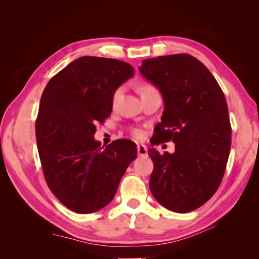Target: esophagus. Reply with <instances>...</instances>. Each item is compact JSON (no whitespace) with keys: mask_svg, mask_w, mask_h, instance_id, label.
Here are the masks:
<instances>
[{"mask_svg":"<svg viewBox=\"0 0 259 259\" xmlns=\"http://www.w3.org/2000/svg\"><path fill=\"white\" fill-rule=\"evenodd\" d=\"M137 151L139 156H146L148 154V149L145 145H138L137 146Z\"/></svg>","mask_w":259,"mask_h":259,"instance_id":"obj_1","label":"esophagus"}]
</instances>
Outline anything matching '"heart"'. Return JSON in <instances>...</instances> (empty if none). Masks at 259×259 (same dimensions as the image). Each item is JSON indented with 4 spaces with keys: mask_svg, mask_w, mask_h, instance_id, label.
I'll return each mask as SVG.
<instances>
[{
    "mask_svg": "<svg viewBox=\"0 0 259 259\" xmlns=\"http://www.w3.org/2000/svg\"><path fill=\"white\" fill-rule=\"evenodd\" d=\"M152 90H155L152 85H150V84H143L142 86H140V94L146 93V92H149V91H152ZM121 92H122V89H121V88H120V89H117V90L114 92V94H113V98H112V103H113V104L115 103L116 99L119 98ZM132 134H133V136L136 137V138H142V136H143V132L140 131V130H138V128H134V130L132 131Z\"/></svg>",
    "mask_w": 259,
    "mask_h": 259,
    "instance_id": "1",
    "label": "heart"
}]
</instances>
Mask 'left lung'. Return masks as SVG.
<instances>
[{
	"instance_id": "left-lung-1",
	"label": "left lung",
	"mask_w": 259,
	"mask_h": 259,
	"mask_svg": "<svg viewBox=\"0 0 259 259\" xmlns=\"http://www.w3.org/2000/svg\"><path fill=\"white\" fill-rule=\"evenodd\" d=\"M139 71L164 101L152 144H175L174 153L148 150L153 162L149 187L162 206L188 213L213 197L225 174L231 147L225 95L209 70L188 54L145 59Z\"/></svg>"
}]
</instances>
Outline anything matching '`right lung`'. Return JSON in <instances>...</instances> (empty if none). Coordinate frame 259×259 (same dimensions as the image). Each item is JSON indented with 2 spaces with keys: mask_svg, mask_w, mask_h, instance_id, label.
<instances>
[{
  "mask_svg": "<svg viewBox=\"0 0 259 259\" xmlns=\"http://www.w3.org/2000/svg\"><path fill=\"white\" fill-rule=\"evenodd\" d=\"M133 76L127 62L83 56L53 76L42 94L35 136L44 177L55 197L75 213L108 205L137 158L131 140L104 148L94 139L97 122L111 113L114 92Z\"/></svg>",
  "mask_w": 259,
  "mask_h": 259,
  "instance_id": "obj_1",
  "label": "right lung"
}]
</instances>
